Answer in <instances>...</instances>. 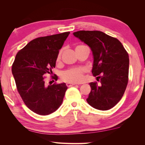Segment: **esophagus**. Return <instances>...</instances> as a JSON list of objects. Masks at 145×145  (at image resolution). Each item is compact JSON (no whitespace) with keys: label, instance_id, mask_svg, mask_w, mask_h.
<instances>
[{"label":"esophagus","instance_id":"obj_1","mask_svg":"<svg viewBox=\"0 0 145 145\" xmlns=\"http://www.w3.org/2000/svg\"><path fill=\"white\" fill-rule=\"evenodd\" d=\"M75 84H77L76 83H73V82H68L67 83V86L68 87H71L72 86H74Z\"/></svg>","mask_w":145,"mask_h":145}]
</instances>
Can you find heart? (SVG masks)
<instances>
[{
	"mask_svg": "<svg viewBox=\"0 0 145 145\" xmlns=\"http://www.w3.org/2000/svg\"><path fill=\"white\" fill-rule=\"evenodd\" d=\"M61 59V53L59 54L57 61ZM86 72L84 68H73L64 72L61 75V78L65 82H80L84 79V73Z\"/></svg>",
	"mask_w": 145,
	"mask_h": 145,
	"instance_id": "obj_1",
	"label": "heart"
}]
</instances>
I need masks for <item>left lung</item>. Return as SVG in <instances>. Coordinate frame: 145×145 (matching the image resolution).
Segmentation results:
<instances>
[{
  "instance_id": "obj_1",
  "label": "left lung",
  "mask_w": 145,
  "mask_h": 145,
  "mask_svg": "<svg viewBox=\"0 0 145 145\" xmlns=\"http://www.w3.org/2000/svg\"><path fill=\"white\" fill-rule=\"evenodd\" d=\"M73 34L90 47L94 59L92 73L100 80L99 84L89 83L88 103L102 111L111 109L121 100L128 84V53L118 39L103 32L79 31Z\"/></svg>"
}]
</instances>
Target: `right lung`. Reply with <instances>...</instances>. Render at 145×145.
Instances as JSON below:
<instances>
[{
    "mask_svg": "<svg viewBox=\"0 0 145 145\" xmlns=\"http://www.w3.org/2000/svg\"><path fill=\"white\" fill-rule=\"evenodd\" d=\"M70 32L37 38L21 49L12 65L17 90L29 109L40 115L55 112L62 104L65 83L46 86V74L56 67L59 50ZM57 80V75L52 77Z\"/></svg>",
    "mask_w": 145,
    "mask_h": 145,
    "instance_id": "1",
    "label": "right lung"
}]
</instances>
